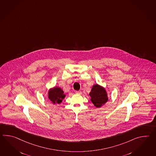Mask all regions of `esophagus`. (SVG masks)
I'll return each mask as SVG.
<instances>
[{"label":"esophagus","mask_w":156,"mask_h":156,"mask_svg":"<svg viewBox=\"0 0 156 156\" xmlns=\"http://www.w3.org/2000/svg\"><path fill=\"white\" fill-rule=\"evenodd\" d=\"M76 94H82V91L81 90H76Z\"/></svg>","instance_id":"34e87169"}]
</instances>
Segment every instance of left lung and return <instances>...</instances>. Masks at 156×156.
<instances>
[{"instance_id":"obj_1","label":"left lung","mask_w":156,"mask_h":156,"mask_svg":"<svg viewBox=\"0 0 156 156\" xmlns=\"http://www.w3.org/2000/svg\"><path fill=\"white\" fill-rule=\"evenodd\" d=\"M90 101L96 108H100L108 101V97L105 88L98 84L94 85L90 93Z\"/></svg>"}]
</instances>
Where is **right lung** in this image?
<instances>
[{
  "label": "right lung",
  "mask_w": 156,
  "mask_h": 156,
  "mask_svg": "<svg viewBox=\"0 0 156 156\" xmlns=\"http://www.w3.org/2000/svg\"><path fill=\"white\" fill-rule=\"evenodd\" d=\"M63 93V90L60 88L54 87L48 91V98L53 104H60L62 99L66 97V95Z\"/></svg>",
  "instance_id": "1"
}]
</instances>
